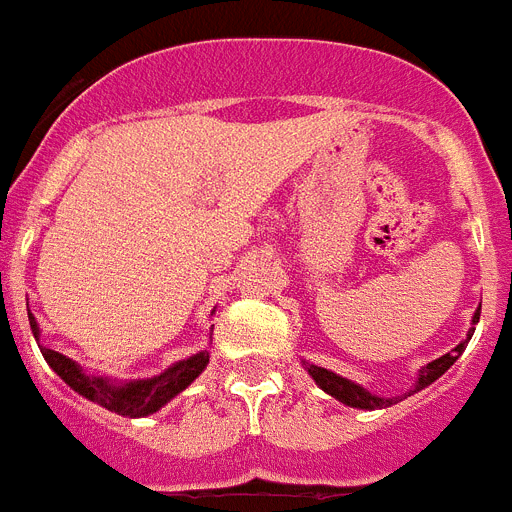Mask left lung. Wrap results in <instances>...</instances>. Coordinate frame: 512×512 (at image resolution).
Wrapping results in <instances>:
<instances>
[{
  "label": "left lung",
  "mask_w": 512,
  "mask_h": 512,
  "mask_svg": "<svg viewBox=\"0 0 512 512\" xmlns=\"http://www.w3.org/2000/svg\"><path fill=\"white\" fill-rule=\"evenodd\" d=\"M472 323H479V310L474 312ZM472 333H474V328L469 330L467 341L472 338ZM467 341L459 343V346L454 348V354H443L441 359H436V361H431L428 366H423L418 374V382H415V390H410V392H418V390H423V387H428L431 382H436V379L441 377V374L446 372V369H449L456 359H459L461 351H464V346H467ZM305 366H307V372H310V377L318 382V387H323L328 395H333L336 400H341L343 405H351V408H361V410L390 408V405H395V402L410 397V392L408 395H400V397H377V395H372V392H366L364 387H359V384L348 382V379L328 372V369H323V366H315V364H305Z\"/></svg>",
  "instance_id": "1"
}]
</instances>
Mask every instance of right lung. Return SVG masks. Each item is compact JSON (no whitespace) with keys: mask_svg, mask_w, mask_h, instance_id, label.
Returning <instances> with one entry per match:
<instances>
[{"mask_svg":"<svg viewBox=\"0 0 512 512\" xmlns=\"http://www.w3.org/2000/svg\"><path fill=\"white\" fill-rule=\"evenodd\" d=\"M30 318V328H33V336L38 338V323H35L33 312H27ZM45 361L51 366L53 372L69 384L71 390H76L79 395H84L87 400L97 402L102 408L112 410L117 415H125V418H143V415L156 413L161 405L171 400L174 395H179L182 390H187L194 379L200 377L202 369L210 361L207 351L189 356V359L179 361L171 369H166L161 377L153 379H140V382L130 384H110L102 377H92V374H84L79 369V364H74L71 359H66L63 354L53 351V348H43Z\"/></svg>","mask_w":512,"mask_h":512,"instance_id":"obj_1","label":"right lung"}]
</instances>
